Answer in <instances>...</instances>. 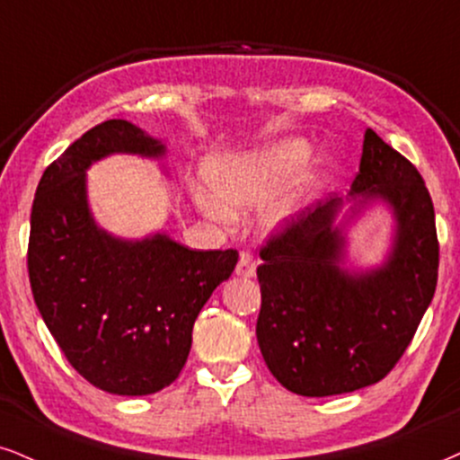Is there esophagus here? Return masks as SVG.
I'll list each match as a JSON object with an SVG mask.
<instances>
[{
	"instance_id": "1",
	"label": "esophagus",
	"mask_w": 460,
	"mask_h": 460,
	"mask_svg": "<svg viewBox=\"0 0 460 460\" xmlns=\"http://www.w3.org/2000/svg\"><path fill=\"white\" fill-rule=\"evenodd\" d=\"M256 266H258L256 258H253L252 253L243 252L241 256H239V264H236V275L245 277V279H249V277L256 275Z\"/></svg>"
}]
</instances>
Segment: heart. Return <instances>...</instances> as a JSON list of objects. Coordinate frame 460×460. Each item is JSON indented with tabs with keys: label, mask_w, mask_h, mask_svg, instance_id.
<instances>
[{
	"label": "heart",
	"mask_w": 460,
	"mask_h": 460,
	"mask_svg": "<svg viewBox=\"0 0 460 460\" xmlns=\"http://www.w3.org/2000/svg\"><path fill=\"white\" fill-rule=\"evenodd\" d=\"M307 153V140L281 138L256 149L208 157L202 174L212 194L196 191V204L215 219H228L234 208L262 204L260 224L279 230L296 217L314 185L315 164H303Z\"/></svg>",
	"instance_id": "b5f03b06"
}]
</instances>
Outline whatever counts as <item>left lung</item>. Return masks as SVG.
<instances>
[{
	"instance_id": "obj_1",
	"label": "left lung",
	"mask_w": 460,
	"mask_h": 460,
	"mask_svg": "<svg viewBox=\"0 0 460 460\" xmlns=\"http://www.w3.org/2000/svg\"><path fill=\"white\" fill-rule=\"evenodd\" d=\"M373 203L394 215L389 252L382 265L348 270L347 230ZM260 258L256 334L270 373L303 396L354 393L388 376L433 300V200L416 166L367 129L349 194L309 208Z\"/></svg>"
}]
</instances>
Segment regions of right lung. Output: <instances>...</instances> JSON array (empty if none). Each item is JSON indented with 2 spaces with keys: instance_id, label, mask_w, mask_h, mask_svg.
Listing matches in <instances>:
<instances>
[{
  "instance_id": "1",
  "label": "right lung",
  "mask_w": 460,
  "mask_h": 460,
  "mask_svg": "<svg viewBox=\"0 0 460 460\" xmlns=\"http://www.w3.org/2000/svg\"><path fill=\"white\" fill-rule=\"evenodd\" d=\"M117 153L164 160L166 145L111 119L67 146L38 183L27 269L40 315L70 365L104 393L145 396L179 377L196 317L239 253L196 252L166 232L123 239L100 228L87 170Z\"/></svg>"
}]
</instances>
